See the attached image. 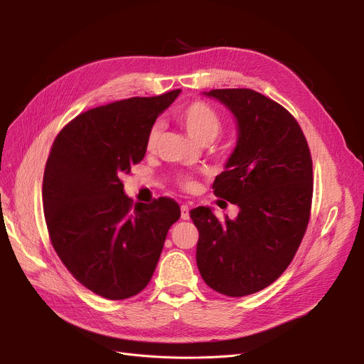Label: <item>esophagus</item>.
<instances>
[{
    "mask_svg": "<svg viewBox=\"0 0 364 364\" xmlns=\"http://www.w3.org/2000/svg\"><path fill=\"white\" fill-rule=\"evenodd\" d=\"M181 217L183 220H188L190 218V206L188 205H182L181 206Z\"/></svg>",
    "mask_w": 364,
    "mask_h": 364,
    "instance_id": "esophagus-1",
    "label": "esophagus"
}]
</instances>
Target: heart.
Wrapping results in <instances>:
<instances>
[{
	"instance_id": "1",
	"label": "heart",
	"mask_w": 364,
	"mask_h": 364,
	"mask_svg": "<svg viewBox=\"0 0 364 364\" xmlns=\"http://www.w3.org/2000/svg\"><path fill=\"white\" fill-rule=\"evenodd\" d=\"M178 119L183 129L188 132V135L196 141H213L220 129H222V118L217 114L214 107L203 102H194L181 107L178 111ZM159 136V126H153L150 134L147 136V149L153 150L156 146V141ZM181 185L183 188H191L194 182L188 176H181L179 178Z\"/></svg>"
}]
</instances>
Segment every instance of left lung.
Masks as SVG:
<instances>
[{
    "label": "left lung",
    "instance_id": "1",
    "mask_svg": "<svg viewBox=\"0 0 364 364\" xmlns=\"http://www.w3.org/2000/svg\"><path fill=\"white\" fill-rule=\"evenodd\" d=\"M203 95L235 118V147L213 188L240 211L220 222L213 208L191 209L196 261L213 290L241 297L266 289L291 262L310 220L313 162L299 124L277 102L252 90Z\"/></svg>",
    "mask_w": 364,
    "mask_h": 364
}]
</instances>
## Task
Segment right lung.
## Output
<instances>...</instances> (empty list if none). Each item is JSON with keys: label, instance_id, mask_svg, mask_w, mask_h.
<instances>
[{"label": "right lung", "instance_id": "right-lung-1", "mask_svg": "<svg viewBox=\"0 0 364 364\" xmlns=\"http://www.w3.org/2000/svg\"><path fill=\"white\" fill-rule=\"evenodd\" d=\"M179 94L91 109L65 126L51 147L42 202L53 247L77 281L106 299L146 289L181 217L168 197L134 205L119 179L144 158L153 124Z\"/></svg>", "mask_w": 364, "mask_h": 364}]
</instances>
